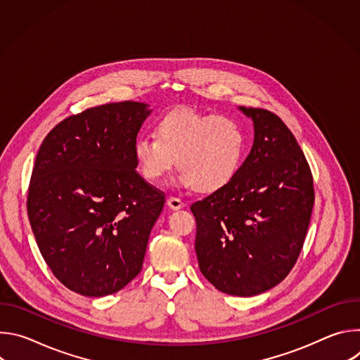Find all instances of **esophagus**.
Here are the masks:
<instances>
[{
	"mask_svg": "<svg viewBox=\"0 0 360 360\" xmlns=\"http://www.w3.org/2000/svg\"><path fill=\"white\" fill-rule=\"evenodd\" d=\"M167 203H168V207H169L171 210H181V208L184 207V205H185L184 200L179 199V198H176V196H168Z\"/></svg>",
	"mask_w": 360,
	"mask_h": 360,
	"instance_id": "1",
	"label": "esophagus"
}]
</instances>
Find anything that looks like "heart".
Listing matches in <instances>:
<instances>
[{
	"instance_id": "1",
	"label": "heart",
	"mask_w": 360,
	"mask_h": 360,
	"mask_svg": "<svg viewBox=\"0 0 360 360\" xmlns=\"http://www.w3.org/2000/svg\"><path fill=\"white\" fill-rule=\"evenodd\" d=\"M153 131L155 138L139 136L134 143L138 171L149 182H160L175 162L182 185L215 192L240 168L245 134L231 118L179 108L162 115Z\"/></svg>"
}]
</instances>
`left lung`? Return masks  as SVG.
Returning <instances> with one entry per match:
<instances>
[{"instance_id":"left-lung-1","label":"left lung","mask_w":360,"mask_h":360,"mask_svg":"<svg viewBox=\"0 0 360 360\" xmlns=\"http://www.w3.org/2000/svg\"><path fill=\"white\" fill-rule=\"evenodd\" d=\"M253 146L236 176L191 205L202 275L218 290L253 296L282 282L295 266L309 226L315 189L304 153L285 122L245 108Z\"/></svg>"}]
</instances>
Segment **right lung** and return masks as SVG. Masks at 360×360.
Listing matches in <instances>:
<instances>
[{"instance_id":"right-lung-1","label":"right lung","mask_w":360,"mask_h":360,"mask_svg":"<svg viewBox=\"0 0 360 360\" xmlns=\"http://www.w3.org/2000/svg\"><path fill=\"white\" fill-rule=\"evenodd\" d=\"M142 102L88 108L57 124L37 153L27 198L44 261L68 289L112 295L142 269L165 193L135 169Z\"/></svg>"}]
</instances>
